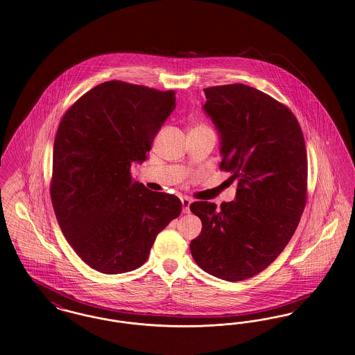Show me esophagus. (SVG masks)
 Segmentation results:
<instances>
[{
	"mask_svg": "<svg viewBox=\"0 0 355 355\" xmlns=\"http://www.w3.org/2000/svg\"><path fill=\"white\" fill-rule=\"evenodd\" d=\"M192 203V200L189 198H182V205H183V212L188 214L189 212V205Z\"/></svg>",
	"mask_w": 355,
	"mask_h": 355,
	"instance_id": "1",
	"label": "esophagus"
}]
</instances>
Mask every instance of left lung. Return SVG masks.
<instances>
[{
  "instance_id": "left-lung-1",
  "label": "left lung",
  "mask_w": 355,
  "mask_h": 355,
  "mask_svg": "<svg viewBox=\"0 0 355 355\" xmlns=\"http://www.w3.org/2000/svg\"><path fill=\"white\" fill-rule=\"evenodd\" d=\"M205 111L220 133V169L238 179L220 208L195 202L203 228L189 248L205 272L228 282L267 268L293 238L307 200V153L298 120L284 104L244 85L205 89Z\"/></svg>"
}]
</instances>
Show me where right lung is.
<instances>
[{"label":"right lung","instance_id":"add662e5","mask_svg":"<svg viewBox=\"0 0 355 355\" xmlns=\"http://www.w3.org/2000/svg\"><path fill=\"white\" fill-rule=\"evenodd\" d=\"M175 101L173 91L112 80L83 94L60 121L51 180L57 222L81 261L103 274L144 264L157 234L182 212L179 198L131 176Z\"/></svg>","mask_w":355,"mask_h":355}]
</instances>
